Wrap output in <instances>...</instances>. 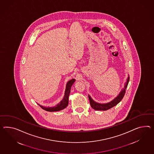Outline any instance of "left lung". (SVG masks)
Returning <instances> with one entry per match:
<instances>
[{
  "instance_id": "left-lung-1",
  "label": "left lung",
  "mask_w": 154,
  "mask_h": 154,
  "mask_svg": "<svg viewBox=\"0 0 154 154\" xmlns=\"http://www.w3.org/2000/svg\"><path fill=\"white\" fill-rule=\"evenodd\" d=\"M129 80H130V76L128 75L126 80V82L125 84L124 88H122V89L120 91L119 94L116 98H114V99H113L109 102L106 103H99L96 102L91 98V97L89 95H88V97H89V102H90L91 108L96 110H106L113 107L115 106H116L117 104H119V103L121 101V100L123 98L125 94V92H126L127 87L128 84L129 82Z\"/></svg>"
}]
</instances>
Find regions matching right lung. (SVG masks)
I'll return each instance as SVG.
<instances>
[{"label": "right lung", "mask_w": 154, "mask_h": 154, "mask_svg": "<svg viewBox=\"0 0 154 154\" xmlns=\"http://www.w3.org/2000/svg\"><path fill=\"white\" fill-rule=\"evenodd\" d=\"M75 82V79H71L70 80L67 82L63 99L60 101L59 103L56 104L55 106L47 107V106H41L39 104H38V105L43 109L46 110V111H48V112H56V111L63 110L67 106V105L69 104V94L70 93L71 86L72 85V84L74 83Z\"/></svg>", "instance_id": "right-lung-1"}]
</instances>
